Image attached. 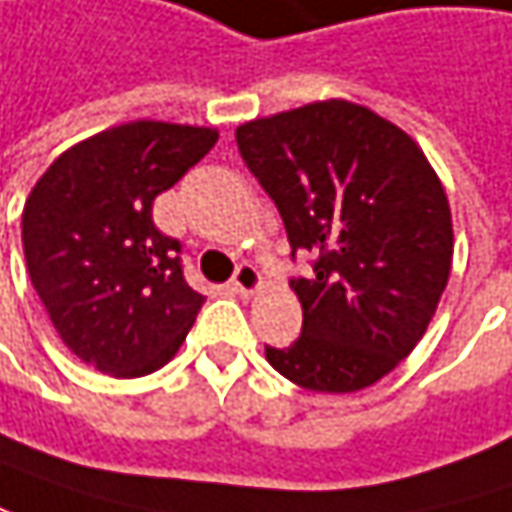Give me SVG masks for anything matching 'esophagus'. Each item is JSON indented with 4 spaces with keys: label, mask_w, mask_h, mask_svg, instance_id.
Returning <instances> with one entry per match:
<instances>
[{
    "label": "esophagus",
    "mask_w": 512,
    "mask_h": 512,
    "mask_svg": "<svg viewBox=\"0 0 512 512\" xmlns=\"http://www.w3.org/2000/svg\"><path fill=\"white\" fill-rule=\"evenodd\" d=\"M231 286L240 292V295H255L260 289V272H257L252 263H240L234 278H231Z\"/></svg>",
    "instance_id": "1"
}]
</instances>
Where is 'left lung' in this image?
<instances>
[{
	"instance_id": "8db88e82",
	"label": "left lung",
	"mask_w": 512,
	"mask_h": 512,
	"mask_svg": "<svg viewBox=\"0 0 512 512\" xmlns=\"http://www.w3.org/2000/svg\"><path fill=\"white\" fill-rule=\"evenodd\" d=\"M237 147L313 275L304 324L269 365L318 394L391 374L423 339L452 269L449 199L423 150L368 106L316 101L237 127Z\"/></svg>"
}]
</instances>
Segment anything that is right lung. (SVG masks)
Listing matches in <instances>:
<instances>
[{
  "label": "right lung",
  "instance_id": "add662e5",
  "mask_svg": "<svg viewBox=\"0 0 512 512\" xmlns=\"http://www.w3.org/2000/svg\"><path fill=\"white\" fill-rule=\"evenodd\" d=\"M217 144V130L130 121L69 147L25 199L22 249L63 345L109 376L159 371L205 298L153 199Z\"/></svg>",
  "mask_w": 512,
  "mask_h": 512
}]
</instances>
